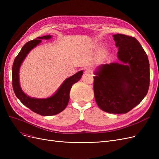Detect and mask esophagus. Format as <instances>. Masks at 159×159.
Wrapping results in <instances>:
<instances>
[{
  "instance_id": "obj_1",
  "label": "esophagus",
  "mask_w": 159,
  "mask_h": 159,
  "mask_svg": "<svg viewBox=\"0 0 159 159\" xmlns=\"http://www.w3.org/2000/svg\"><path fill=\"white\" fill-rule=\"evenodd\" d=\"M85 71L86 72V73H88V74H92L93 70V69L91 68H89V67H88V68H85Z\"/></svg>"
}]
</instances>
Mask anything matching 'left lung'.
<instances>
[{"instance_id":"obj_1","label":"left lung","mask_w":159,"mask_h":159,"mask_svg":"<svg viewBox=\"0 0 159 159\" xmlns=\"http://www.w3.org/2000/svg\"><path fill=\"white\" fill-rule=\"evenodd\" d=\"M113 36L119 48L118 59L123 64L99 67L93 77L95 99L105 112L126 113L140 103L148 92L149 61L135 38L122 34Z\"/></svg>"}]
</instances>
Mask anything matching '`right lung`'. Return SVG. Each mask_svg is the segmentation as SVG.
<instances>
[{
	"instance_id": "obj_1",
	"label": "right lung",
	"mask_w": 159,
	"mask_h": 159,
	"mask_svg": "<svg viewBox=\"0 0 159 159\" xmlns=\"http://www.w3.org/2000/svg\"><path fill=\"white\" fill-rule=\"evenodd\" d=\"M51 36L38 37V40H32L24 45L21 50L14 59L12 65V88L14 92L20 102L33 112L43 116L54 115L64 111L68 104L70 91L72 85L78 82L83 74V71H80L65 80L57 92L52 97L46 99H36L28 97L21 89L19 84L18 72L20 65L26 55L32 48L41 42V39H49Z\"/></svg>"
}]
</instances>
